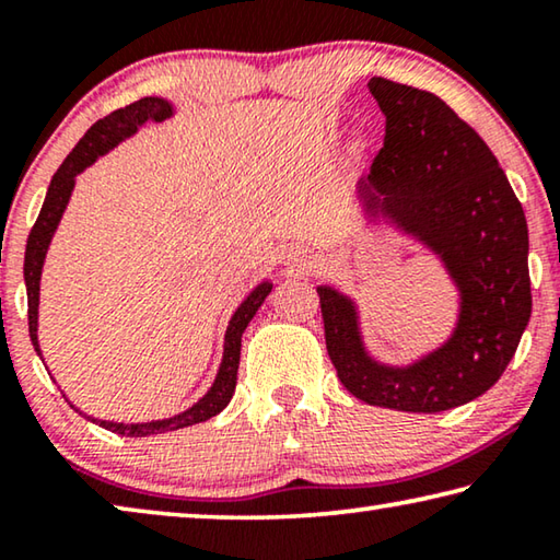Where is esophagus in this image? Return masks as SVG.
<instances>
[{"label": "esophagus", "instance_id": "obj_1", "mask_svg": "<svg viewBox=\"0 0 560 560\" xmlns=\"http://www.w3.org/2000/svg\"><path fill=\"white\" fill-rule=\"evenodd\" d=\"M301 267H303V269H311V267H314V257H311V254H308L306 259H301Z\"/></svg>", "mask_w": 560, "mask_h": 560}]
</instances>
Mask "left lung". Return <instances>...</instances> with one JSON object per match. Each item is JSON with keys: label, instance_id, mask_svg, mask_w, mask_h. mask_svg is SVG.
I'll list each match as a JSON object with an SVG mask.
<instances>
[{"label": "left lung", "instance_id": "1", "mask_svg": "<svg viewBox=\"0 0 560 560\" xmlns=\"http://www.w3.org/2000/svg\"><path fill=\"white\" fill-rule=\"evenodd\" d=\"M385 143L358 179L365 212L387 217L440 257L459 291L444 343L410 365L368 353L355 303L318 287L326 348L358 400L402 412H442L485 395L506 371L530 318L528 226L494 153L430 91L373 75Z\"/></svg>", "mask_w": 560, "mask_h": 560}]
</instances>
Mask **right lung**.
<instances>
[{
  "label": "right lung",
  "mask_w": 560,
  "mask_h": 560,
  "mask_svg": "<svg viewBox=\"0 0 560 560\" xmlns=\"http://www.w3.org/2000/svg\"><path fill=\"white\" fill-rule=\"evenodd\" d=\"M175 113L173 103L158 96H145L136 103H130L126 108L113 110L110 116L101 118L93 122V126L86 130L75 148L69 153V158L63 160L61 167L56 170V175L51 177L49 192H46V200L42 205V212L36 217V222L30 232V240H26V254H24V281H26V301H30V336H32V346L36 353L42 358V348H39V281H42V269H44V259L46 252H49V244L54 240L56 226H59L66 205L71 200L73 185H75V175H81L89 165L96 163L101 155H106L108 150L116 148L122 140L130 138L132 132H138L140 126L145 122H160L170 118ZM273 283L271 281H261L257 289H254L249 296H246L240 308L234 311V316L226 326L224 334V353H222V363L220 371H217V377L210 390L205 393L192 407H187L185 412H179L175 417H167V420H153V422H136V424H126V422H108V420H93V417L83 415L79 407H73L75 412L89 417L91 422L101 424L110 432L120 434V438H150V434H160V432H175L189 428V424L205 422L210 417L220 415L226 405H230L234 387H236V371H240V353H242V334L244 328L249 326V320L257 314L264 299L269 296Z\"/></svg>",
  "instance_id": "obj_1"
}]
</instances>
